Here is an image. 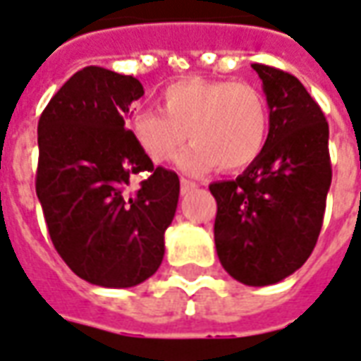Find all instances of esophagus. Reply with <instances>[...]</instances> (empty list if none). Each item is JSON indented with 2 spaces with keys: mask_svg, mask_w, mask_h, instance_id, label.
Masks as SVG:
<instances>
[{
  "mask_svg": "<svg viewBox=\"0 0 361 361\" xmlns=\"http://www.w3.org/2000/svg\"><path fill=\"white\" fill-rule=\"evenodd\" d=\"M196 183H192V180H188V178H180V190H183V194L190 192V190H194L196 188Z\"/></svg>",
  "mask_w": 361,
  "mask_h": 361,
  "instance_id": "34e87169",
  "label": "esophagus"
}]
</instances>
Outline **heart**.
<instances>
[{"mask_svg":"<svg viewBox=\"0 0 361 361\" xmlns=\"http://www.w3.org/2000/svg\"><path fill=\"white\" fill-rule=\"evenodd\" d=\"M163 112L142 109L130 120L135 144L155 165L169 163L186 137L194 144L178 157L188 175L216 167L241 171L264 152L270 128L267 97L252 83L188 78L161 93Z\"/></svg>","mask_w":361,"mask_h":361,"instance_id":"1","label":"heart"}]
</instances>
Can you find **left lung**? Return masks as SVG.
I'll return each instance as SVG.
<instances>
[{
	"label": "left lung",
	"mask_w": 361,
	"mask_h": 361,
	"mask_svg": "<svg viewBox=\"0 0 361 361\" xmlns=\"http://www.w3.org/2000/svg\"><path fill=\"white\" fill-rule=\"evenodd\" d=\"M270 109L264 152L235 180L209 185L217 202L214 239L221 267L245 286L293 274L323 227L332 169L329 124L298 78L252 63Z\"/></svg>",
	"instance_id": "1"
}]
</instances>
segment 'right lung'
Instances as JSON below:
<instances>
[{
    "instance_id": "1",
    "label": "right lung",
    "mask_w": 361,
    "mask_h": 361,
    "mask_svg": "<svg viewBox=\"0 0 361 361\" xmlns=\"http://www.w3.org/2000/svg\"><path fill=\"white\" fill-rule=\"evenodd\" d=\"M144 94L132 75L89 66L38 120L37 196L63 262L85 282L132 288L159 268L178 204L173 171L153 167L124 118ZM144 172L135 193L129 176Z\"/></svg>"
}]
</instances>
